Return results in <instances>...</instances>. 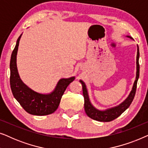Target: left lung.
<instances>
[{
	"label": "left lung",
	"mask_w": 148,
	"mask_h": 148,
	"mask_svg": "<svg viewBox=\"0 0 148 148\" xmlns=\"http://www.w3.org/2000/svg\"><path fill=\"white\" fill-rule=\"evenodd\" d=\"M131 39L133 40V38L129 36H127ZM139 46H137V58H136V77H135V80L133 84L132 90L131 92L129 93V96L125 100L121 102L118 106L112 107V108H107L106 110H99L96 108V107L93 106V104L91 102L89 97L88 92L87 90L86 85L84 82L82 80H79V82L82 85L83 88V94L84 97V108L85 111L87 115L90 118L94 119V120L100 121V122H110L111 121H113L114 119H116L123 112H125L127 108L130 106L131 102L134 98L135 92H136L137 88V83L138 81L139 76Z\"/></svg>",
	"instance_id": "obj_1"
}]
</instances>
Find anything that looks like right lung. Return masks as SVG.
I'll list each match as a JSON object with an SVG mask.
<instances>
[{
    "mask_svg": "<svg viewBox=\"0 0 148 148\" xmlns=\"http://www.w3.org/2000/svg\"><path fill=\"white\" fill-rule=\"evenodd\" d=\"M21 36L22 34L18 38L10 61V84L12 93L14 98L29 114L36 116L50 114L58 108L64 91L74 81L75 77L60 79L54 90L49 94H41L29 88L20 78L17 66L18 46Z\"/></svg>",
    "mask_w": 148,
    "mask_h": 148,
    "instance_id": "obj_1",
    "label": "right lung"
}]
</instances>
